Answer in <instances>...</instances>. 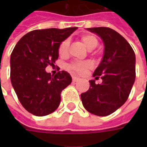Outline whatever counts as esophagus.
I'll return each mask as SVG.
<instances>
[{
    "label": "esophagus",
    "mask_w": 147,
    "mask_h": 147,
    "mask_svg": "<svg viewBox=\"0 0 147 147\" xmlns=\"http://www.w3.org/2000/svg\"><path fill=\"white\" fill-rule=\"evenodd\" d=\"M78 80H79V78H77V77H75V76L72 77V82H78Z\"/></svg>",
    "instance_id": "1"
}]
</instances>
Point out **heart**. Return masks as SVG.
<instances>
[{
    "mask_svg": "<svg viewBox=\"0 0 147 147\" xmlns=\"http://www.w3.org/2000/svg\"><path fill=\"white\" fill-rule=\"evenodd\" d=\"M82 40L89 50L95 49L98 45V40L94 36L90 35V34H86V35L82 36ZM69 40H65L61 42L59 47V54L60 55H65L67 54L68 49H69ZM92 67V63L90 61H85L82 62H78V63H74V64L70 65L69 66V69L71 71H75L78 74H83L87 69H90Z\"/></svg>",
    "mask_w": 147,
    "mask_h": 147,
    "instance_id": "1",
    "label": "heart"
}]
</instances>
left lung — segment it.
I'll return each instance as SVG.
<instances>
[{
    "instance_id": "8db88e82",
    "label": "left lung",
    "mask_w": 147,
    "mask_h": 147,
    "mask_svg": "<svg viewBox=\"0 0 147 147\" xmlns=\"http://www.w3.org/2000/svg\"><path fill=\"white\" fill-rule=\"evenodd\" d=\"M100 37L105 49L101 62L93 77L102 79L101 84L90 80V88L81 94L85 109L97 116L110 115L127 100L136 78L135 53L122 36L108 27L87 28Z\"/></svg>"
}]
</instances>
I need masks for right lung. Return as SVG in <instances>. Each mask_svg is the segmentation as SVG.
<instances>
[{
	"label": "right lung",
	"instance_id": "obj_1",
	"mask_svg": "<svg viewBox=\"0 0 147 147\" xmlns=\"http://www.w3.org/2000/svg\"><path fill=\"white\" fill-rule=\"evenodd\" d=\"M77 27L36 30L18 41L10 55V81L23 107L36 116L42 117L57 109L61 92L70 85L67 71L55 76L46 71L59 58V47Z\"/></svg>",
	"mask_w": 147,
	"mask_h": 147
}]
</instances>
